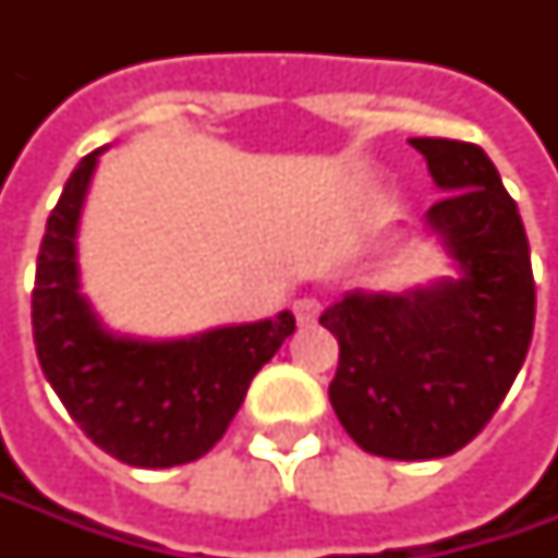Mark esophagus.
<instances>
[{
	"label": "esophagus",
	"mask_w": 558,
	"mask_h": 558,
	"mask_svg": "<svg viewBox=\"0 0 558 558\" xmlns=\"http://www.w3.org/2000/svg\"><path fill=\"white\" fill-rule=\"evenodd\" d=\"M291 311H294L298 326H311V323H316L319 311H323V301H319L316 294H304V298H298V301L291 304Z\"/></svg>",
	"instance_id": "obj_1"
}]
</instances>
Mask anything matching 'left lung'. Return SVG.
Returning a JSON list of instances; mask_svg holds the SVG:
<instances>
[{"instance_id":"obj_1","label":"left lung","mask_w":558,"mask_h":558,"mask_svg":"<svg viewBox=\"0 0 558 558\" xmlns=\"http://www.w3.org/2000/svg\"><path fill=\"white\" fill-rule=\"evenodd\" d=\"M444 192L425 226L457 279L403 294L348 291L319 316L338 338L335 416L375 457L462 450L504 403L534 332V276L519 207L478 145L410 140Z\"/></svg>"}]
</instances>
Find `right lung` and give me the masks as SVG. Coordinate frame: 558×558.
Segmentation results:
<instances>
[{
    "label": "right lung",
    "mask_w": 558,
    "mask_h": 558,
    "mask_svg": "<svg viewBox=\"0 0 558 558\" xmlns=\"http://www.w3.org/2000/svg\"><path fill=\"white\" fill-rule=\"evenodd\" d=\"M101 151L76 163L46 223L33 286L36 356L86 438L126 465L170 469L223 438L251 378L294 332V316L282 311L177 341L111 332L80 291L76 264L80 214Z\"/></svg>",
    "instance_id": "1"
}]
</instances>
